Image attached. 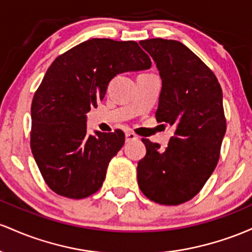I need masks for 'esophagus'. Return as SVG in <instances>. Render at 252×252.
<instances>
[{"instance_id":"1","label":"esophagus","mask_w":252,"mask_h":252,"mask_svg":"<svg viewBox=\"0 0 252 252\" xmlns=\"http://www.w3.org/2000/svg\"><path fill=\"white\" fill-rule=\"evenodd\" d=\"M126 141H131V140H137L138 137L137 134H134L133 132H126Z\"/></svg>"}]
</instances>
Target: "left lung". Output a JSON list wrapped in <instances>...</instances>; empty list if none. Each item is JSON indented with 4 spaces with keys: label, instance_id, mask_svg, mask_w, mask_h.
Instances as JSON below:
<instances>
[{
    "label": "left lung",
    "instance_id": "1",
    "mask_svg": "<svg viewBox=\"0 0 252 252\" xmlns=\"http://www.w3.org/2000/svg\"><path fill=\"white\" fill-rule=\"evenodd\" d=\"M139 44L162 78L156 119L174 127L175 133L165 150L141 139L146 155L138 163V185L151 201L176 206L201 190L219 160L226 132L221 87L182 42L155 38Z\"/></svg>",
    "mask_w": 252,
    "mask_h": 252
}]
</instances>
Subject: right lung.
Here are the masks:
<instances>
[{
  "mask_svg": "<svg viewBox=\"0 0 252 252\" xmlns=\"http://www.w3.org/2000/svg\"><path fill=\"white\" fill-rule=\"evenodd\" d=\"M151 67L135 41L90 39L58 56L33 96L31 149L55 193L84 199L101 187L108 164L125 144L120 129L87 131V113L103 100L113 77Z\"/></svg>",
  "mask_w": 252,
  "mask_h": 252,
  "instance_id": "right-lung-1",
  "label": "right lung"
}]
</instances>
